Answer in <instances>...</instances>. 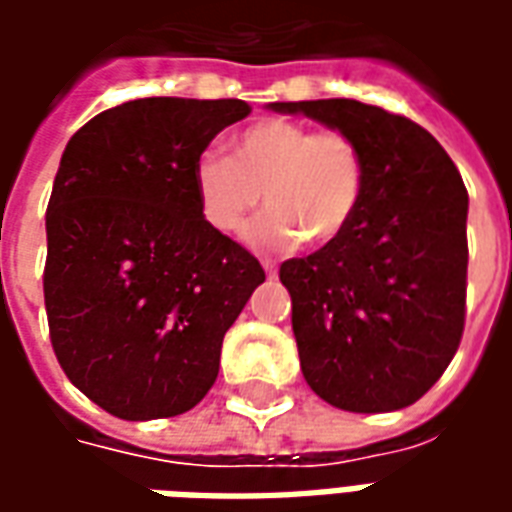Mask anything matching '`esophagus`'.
<instances>
[{
  "label": "esophagus",
  "mask_w": 512,
  "mask_h": 512,
  "mask_svg": "<svg viewBox=\"0 0 512 512\" xmlns=\"http://www.w3.org/2000/svg\"><path fill=\"white\" fill-rule=\"evenodd\" d=\"M263 268H266V274H268V277H274V274H277V266H274V263H271V260H263Z\"/></svg>",
  "instance_id": "esophagus-1"
}]
</instances>
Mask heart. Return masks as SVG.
Wrapping results in <instances>:
<instances>
[{
  "mask_svg": "<svg viewBox=\"0 0 512 512\" xmlns=\"http://www.w3.org/2000/svg\"><path fill=\"white\" fill-rule=\"evenodd\" d=\"M191 180L202 219L222 235L238 233L266 200L268 213L246 230V244L285 252L299 238L329 246L351 227L365 200L367 164L362 145L340 128L271 117L235 136L233 158L200 153Z\"/></svg>",
  "mask_w": 512,
  "mask_h": 512,
  "instance_id": "1",
  "label": "heart"
}]
</instances>
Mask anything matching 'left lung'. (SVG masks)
Segmentation results:
<instances>
[{
    "instance_id": "obj_1",
    "label": "left lung",
    "mask_w": 512,
    "mask_h": 512,
    "mask_svg": "<svg viewBox=\"0 0 512 512\" xmlns=\"http://www.w3.org/2000/svg\"><path fill=\"white\" fill-rule=\"evenodd\" d=\"M351 134L365 150L362 208L334 244L290 257L301 373L326 403L397 411L436 384L466 321L469 194L422 126L351 98L271 104Z\"/></svg>"
}]
</instances>
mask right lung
I'll return each mask as SVG.
<instances>
[{"label":"right lung","mask_w":512,"mask_h":512,"mask_svg":"<svg viewBox=\"0 0 512 512\" xmlns=\"http://www.w3.org/2000/svg\"><path fill=\"white\" fill-rule=\"evenodd\" d=\"M238 98H139L71 136L46 211L43 299L57 362L120 419L178 417L219 376L266 271L202 219L191 169Z\"/></svg>","instance_id":"1"}]
</instances>
